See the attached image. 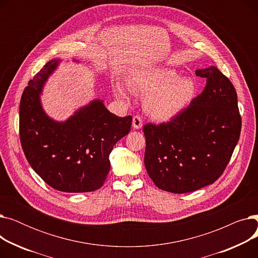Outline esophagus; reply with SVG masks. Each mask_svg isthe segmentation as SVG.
<instances>
[{
    "label": "esophagus",
    "instance_id": "esophagus-1",
    "mask_svg": "<svg viewBox=\"0 0 258 258\" xmlns=\"http://www.w3.org/2000/svg\"><path fill=\"white\" fill-rule=\"evenodd\" d=\"M142 125H143L142 118L139 115L134 116V118H133V126H134V128L139 130V128L142 127Z\"/></svg>",
    "mask_w": 258,
    "mask_h": 258
}]
</instances>
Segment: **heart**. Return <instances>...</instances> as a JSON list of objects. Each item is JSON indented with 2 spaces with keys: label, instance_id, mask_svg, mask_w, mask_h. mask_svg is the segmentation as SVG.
<instances>
[{
  "label": "heart",
  "instance_id": "heart-1",
  "mask_svg": "<svg viewBox=\"0 0 258 258\" xmlns=\"http://www.w3.org/2000/svg\"><path fill=\"white\" fill-rule=\"evenodd\" d=\"M131 88L146 95L144 106L147 114L157 120H168L179 114L192 100L197 92L196 81L190 77H180L172 69L155 68L142 70L134 76ZM128 89L118 85V97L126 98Z\"/></svg>",
  "mask_w": 258,
  "mask_h": 258
}]
</instances>
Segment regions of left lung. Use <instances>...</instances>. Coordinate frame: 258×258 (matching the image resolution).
Returning a JSON list of instances; mask_svg holds the SVG:
<instances>
[{
  "mask_svg": "<svg viewBox=\"0 0 258 258\" xmlns=\"http://www.w3.org/2000/svg\"><path fill=\"white\" fill-rule=\"evenodd\" d=\"M203 92L168 122L147 123L144 163L155 185L172 194L191 192L223 174L238 142L237 94L218 68L196 71Z\"/></svg>",
  "mask_w": 258,
  "mask_h": 258,
  "instance_id": "left-lung-1",
  "label": "left lung"
}]
</instances>
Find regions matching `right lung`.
<instances>
[{
  "mask_svg": "<svg viewBox=\"0 0 258 258\" xmlns=\"http://www.w3.org/2000/svg\"><path fill=\"white\" fill-rule=\"evenodd\" d=\"M59 59L48 61L29 81L20 103V139L26 159L49 186L63 192L99 189L110 171L114 145L128 134L132 116L118 117L93 100L64 122L51 119L40 104L48 77Z\"/></svg>",
  "mask_w": 258,
  "mask_h": 258,
  "instance_id": "1",
  "label": "right lung"
}]
</instances>
